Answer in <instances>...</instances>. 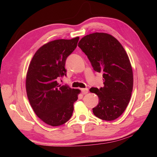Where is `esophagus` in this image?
Returning <instances> with one entry per match:
<instances>
[{"mask_svg": "<svg viewBox=\"0 0 157 157\" xmlns=\"http://www.w3.org/2000/svg\"><path fill=\"white\" fill-rule=\"evenodd\" d=\"M81 91H82V94H88V88H82Z\"/></svg>", "mask_w": 157, "mask_h": 157, "instance_id": "esophagus-1", "label": "esophagus"}]
</instances>
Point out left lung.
Here are the masks:
<instances>
[{"instance_id": "8db88e82", "label": "left lung", "mask_w": 157, "mask_h": 157, "mask_svg": "<svg viewBox=\"0 0 157 157\" xmlns=\"http://www.w3.org/2000/svg\"><path fill=\"white\" fill-rule=\"evenodd\" d=\"M78 46L87 56L93 69L102 73L104 87L90 90L99 98L93 113L105 121L116 119L125 110L133 90V71L128 55L117 40L105 33L86 36Z\"/></svg>"}]
</instances>
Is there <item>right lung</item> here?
Returning a JSON list of instances; mask_svg holds the SVG:
<instances>
[{
	"label": "right lung",
	"instance_id": "obj_1",
	"mask_svg": "<svg viewBox=\"0 0 157 157\" xmlns=\"http://www.w3.org/2000/svg\"><path fill=\"white\" fill-rule=\"evenodd\" d=\"M78 40L76 37L50 42L36 51L29 64L25 82L28 98L36 115L48 125H63L72 116L80 91L57 80L67 75L66 59Z\"/></svg>",
	"mask_w": 157,
	"mask_h": 157
}]
</instances>
